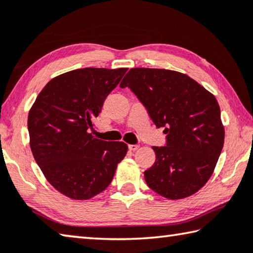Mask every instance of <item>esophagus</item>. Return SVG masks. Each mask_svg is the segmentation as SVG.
I'll return each mask as SVG.
<instances>
[{
  "label": "esophagus",
  "instance_id": "1",
  "mask_svg": "<svg viewBox=\"0 0 253 253\" xmlns=\"http://www.w3.org/2000/svg\"><path fill=\"white\" fill-rule=\"evenodd\" d=\"M138 147H139V145H137V144H129V145H128V148H129L130 151L138 150Z\"/></svg>",
  "mask_w": 253,
  "mask_h": 253
}]
</instances>
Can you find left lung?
Wrapping results in <instances>:
<instances>
[{"label": "left lung", "instance_id": "left-lung-1", "mask_svg": "<svg viewBox=\"0 0 253 253\" xmlns=\"http://www.w3.org/2000/svg\"><path fill=\"white\" fill-rule=\"evenodd\" d=\"M120 87H129L167 134L166 146H153L147 186L172 200L194 195L213 174L224 145L217 100L188 75L163 69H130Z\"/></svg>", "mask_w": 253, "mask_h": 253}]
</instances>
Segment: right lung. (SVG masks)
Segmentation results:
<instances>
[{"label":"right lung","instance_id":"1","mask_svg":"<svg viewBox=\"0 0 253 253\" xmlns=\"http://www.w3.org/2000/svg\"><path fill=\"white\" fill-rule=\"evenodd\" d=\"M127 69H79L51 79L28 115L30 148L47 181L86 200L109 186L128 146L94 138L93 119Z\"/></svg>","mask_w":253,"mask_h":253}]
</instances>
